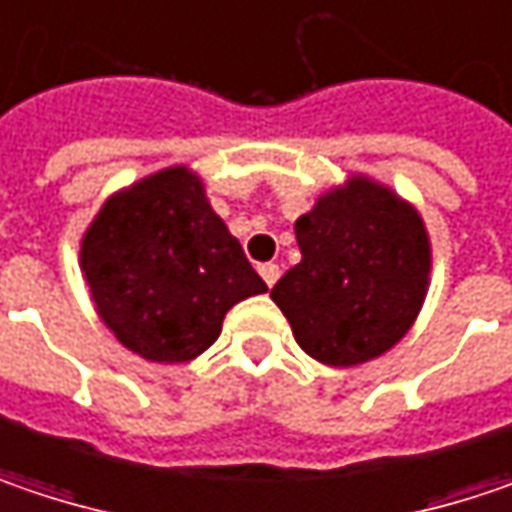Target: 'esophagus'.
Segmentation results:
<instances>
[{
	"label": "esophagus",
	"instance_id": "esophagus-1",
	"mask_svg": "<svg viewBox=\"0 0 512 512\" xmlns=\"http://www.w3.org/2000/svg\"><path fill=\"white\" fill-rule=\"evenodd\" d=\"M257 272H260V278L266 281V286H275V281L281 278L278 263H260V266H257Z\"/></svg>",
	"mask_w": 512,
	"mask_h": 512
}]
</instances>
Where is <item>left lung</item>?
Returning a JSON list of instances; mask_svg holds the SVG:
<instances>
[{"instance_id":"obj_1","label":"left lung","mask_w":512,"mask_h":512,"mask_svg":"<svg viewBox=\"0 0 512 512\" xmlns=\"http://www.w3.org/2000/svg\"><path fill=\"white\" fill-rule=\"evenodd\" d=\"M301 263L272 301L307 356L330 368L365 365L417 321L432 284V240L394 188L350 173L295 220Z\"/></svg>"}]
</instances>
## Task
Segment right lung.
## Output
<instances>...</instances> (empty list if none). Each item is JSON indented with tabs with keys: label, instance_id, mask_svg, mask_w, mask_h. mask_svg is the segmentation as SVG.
Returning <instances> with one entry per match:
<instances>
[{
	"label": "right lung",
	"instance_id": "1",
	"mask_svg": "<svg viewBox=\"0 0 512 512\" xmlns=\"http://www.w3.org/2000/svg\"><path fill=\"white\" fill-rule=\"evenodd\" d=\"M80 272L109 333L165 365L205 353L228 310L266 292L188 165L106 196L80 237Z\"/></svg>",
	"mask_w": 512,
	"mask_h": 512
}]
</instances>
